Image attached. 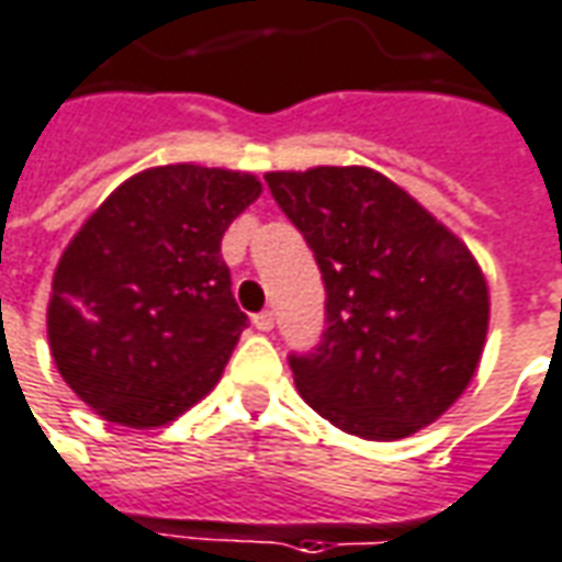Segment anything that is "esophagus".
<instances>
[{
    "label": "esophagus",
    "instance_id": "esophagus-1",
    "mask_svg": "<svg viewBox=\"0 0 562 562\" xmlns=\"http://www.w3.org/2000/svg\"><path fill=\"white\" fill-rule=\"evenodd\" d=\"M255 329H258V331H270V329H273V313H270V311L255 313Z\"/></svg>",
    "mask_w": 562,
    "mask_h": 562
}]
</instances>
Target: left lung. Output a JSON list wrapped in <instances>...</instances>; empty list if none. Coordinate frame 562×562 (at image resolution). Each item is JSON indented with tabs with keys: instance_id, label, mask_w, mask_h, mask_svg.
I'll return each instance as SVG.
<instances>
[{
	"instance_id": "left-lung-1",
	"label": "left lung",
	"mask_w": 562,
	"mask_h": 562,
	"mask_svg": "<svg viewBox=\"0 0 562 562\" xmlns=\"http://www.w3.org/2000/svg\"><path fill=\"white\" fill-rule=\"evenodd\" d=\"M326 282V335L292 357L301 400L326 422L391 442L468 391L490 331V285L473 251L369 166L267 171Z\"/></svg>"
}]
</instances>
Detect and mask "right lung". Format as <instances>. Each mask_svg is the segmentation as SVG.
I'll use <instances>...</instances> for the list:
<instances>
[{"label": "right lung", "instance_id": "1", "mask_svg": "<svg viewBox=\"0 0 562 562\" xmlns=\"http://www.w3.org/2000/svg\"><path fill=\"white\" fill-rule=\"evenodd\" d=\"M251 171L153 166L76 231L45 311L57 372L104 422L150 430L215 387L249 316L221 236L261 196Z\"/></svg>", "mask_w": 562, "mask_h": 562}]
</instances>
